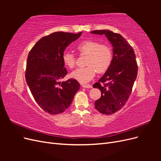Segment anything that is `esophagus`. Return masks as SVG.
<instances>
[{
    "label": "esophagus",
    "mask_w": 161,
    "mask_h": 161,
    "mask_svg": "<svg viewBox=\"0 0 161 161\" xmlns=\"http://www.w3.org/2000/svg\"><path fill=\"white\" fill-rule=\"evenodd\" d=\"M82 86L83 87V88H86V89H91L92 87L90 85H82Z\"/></svg>",
    "instance_id": "34e87169"
}]
</instances>
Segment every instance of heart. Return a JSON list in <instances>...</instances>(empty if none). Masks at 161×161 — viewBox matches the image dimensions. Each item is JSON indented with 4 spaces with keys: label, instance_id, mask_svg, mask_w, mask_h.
<instances>
[{
    "label": "heart",
    "instance_id": "b5f03b06",
    "mask_svg": "<svg viewBox=\"0 0 161 161\" xmlns=\"http://www.w3.org/2000/svg\"><path fill=\"white\" fill-rule=\"evenodd\" d=\"M77 50L80 54H87L85 68H79L71 72L70 76L82 84H86L93 79L96 72L103 73L109 68L113 53L111 48L94 40H85L77 46ZM64 64L72 69L75 66L76 57L72 53L65 52L62 54Z\"/></svg>",
    "mask_w": 161,
    "mask_h": 161
}]
</instances>
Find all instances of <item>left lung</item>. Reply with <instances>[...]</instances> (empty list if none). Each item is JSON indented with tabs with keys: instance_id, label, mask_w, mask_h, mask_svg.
<instances>
[{
	"instance_id": "8db88e82",
	"label": "left lung",
	"mask_w": 161,
	"mask_h": 161,
	"mask_svg": "<svg viewBox=\"0 0 161 161\" xmlns=\"http://www.w3.org/2000/svg\"><path fill=\"white\" fill-rule=\"evenodd\" d=\"M91 33L105 35L113 47V59L109 68L92 86L101 92L100 99L95 103L96 109L110 115L123 108L131 94L138 73L136 55L132 47L120 34L108 30ZM105 82L108 83L102 85Z\"/></svg>"
}]
</instances>
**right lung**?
I'll list each match as a JSON object with an SVG mask.
<instances>
[{
  "label": "right lung",
  "instance_id": "add662e5",
  "mask_svg": "<svg viewBox=\"0 0 161 161\" xmlns=\"http://www.w3.org/2000/svg\"><path fill=\"white\" fill-rule=\"evenodd\" d=\"M81 34L52 33L40 39L29 53L27 84L37 103L48 114H59L66 110L80 89V84L75 79L62 82L59 80L67 75L62 54L66 47Z\"/></svg>",
  "mask_w": 161,
  "mask_h": 161
}]
</instances>
